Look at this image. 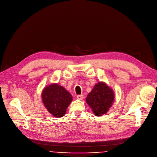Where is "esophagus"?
Listing matches in <instances>:
<instances>
[{
    "mask_svg": "<svg viewBox=\"0 0 157 157\" xmlns=\"http://www.w3.org/2000/svg\"><path fill=\"white\" fill-rule=\"evenodd\" d=\"M77 99H79V100H82V99H83V98H84V96H83L82 94L77 95Z\"/></svg>",
    "mask_w": 157,
    "mask_h": 157,
    "instance_id": "1",
    "label": "esophagus"
}]
</instances>
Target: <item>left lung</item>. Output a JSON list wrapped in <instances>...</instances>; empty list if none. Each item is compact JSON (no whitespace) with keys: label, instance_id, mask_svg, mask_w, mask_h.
<instances>
[{"label":"left lung","instance_id":"obj_1","mask_svg":"<svg viewBox=\"0 0 157 157\" xmlns=\"http://www.w3.org/2000/svg\"><path fill=\"white\" fill-rule=\"evenodd\" d=\"M113 90L105 83L96 84L86 98V102L96 116H101L108 112L114 101Z\"/></svg>","mask_w":157,"mask_h":157}]
</instances>
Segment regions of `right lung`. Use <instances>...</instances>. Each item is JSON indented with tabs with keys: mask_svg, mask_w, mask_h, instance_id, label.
Wrapping results in <instances>:
<instances>
[{
	"mask_svg": "<svg viewBox=\"0 0 157 157\" xmlns=\"http://www.w3.org/2000/svg\"><path fill=\"white\" fill-rule=\"evenodd\" d=\"M42 102L48 111L55 117H61L72 101V96L63 87L52 84L45 87L42 93Z\"/></svg>",
	"mask_w": 157,
	"mask_h": 157,
	"instance_id": "obj_1",
	"label": "right lung"
}]
</instances>
